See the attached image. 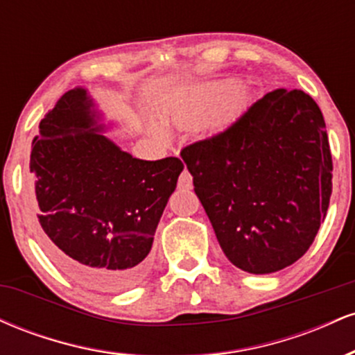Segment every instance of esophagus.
Returning <instances> with one entry per match:
<instances>
[{
    "instance_id": "1",
    "label": "esophagus",
    "mask_w": 355,
    "mask_h": 355,
    "mask_svg": "<svg viewBox=\"0 0 355 355\" xmlns=\"http://www.w3.org/2000/svg\"><path fill=\"white\" fill-rule=\"evenodd\" d=\"M191 187H193V178H191L189 170H183V172L180 173V177H178V189L190 190Z\"/></svg>"
}]
</instances>
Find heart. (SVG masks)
<instances>
[{
	"label": "heart",
	"mask_w": 355,
	"mask_h": 355,
	"mask_svg": "<svg viewBox=\"0 0 355 355\" xmlns=\"http://www.w3.org/2000/svg\"><path fill=\"white\" fill-rule=\"evenodd\" d=\"M237 85L209 83L191 88L170 108V118L180 126H195L205 121L210 128L230 125L240 110V96L232 95Z\"/></svg>",
	"instance_id": "obj_1"
}]
</instances>
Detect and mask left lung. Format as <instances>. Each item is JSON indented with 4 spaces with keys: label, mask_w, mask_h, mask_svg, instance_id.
<instances>
[{
    "label": "left lung",
    "mask_w": 355,
    "mask_h": 355,
    "mask_svg": "<svg viewBox=\"0 0 355 355\" xmlns=\"http://www.w3.org/2000/svg\"><path fill=\"white\" fill-rule=\"evenodd\" d=\"M180 155L235 267L272 274L309 250L332 193L331 146L311 95L274 89Z\"/></svg>",
    "instance_id": "left-lung-1"
}]
</instances>
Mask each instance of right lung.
<instances>
[{
    "label": "right lung",
    "mask_w": 355,
    "mask_h": 355,
    "mask_svg": "<svg viewBox=\"0 0 355 355\" xmlns=\"http://www.w3.org/2000/svg\"><path fill=\"white\" fill-rule=\"evenodd\" d=\"M85 88H73L40 121L31 145L36 227L64 274L118 292L146 274L153 235L177 189L180 158L140 160L101 132Z\"/></svg>",
    "instance_id": "obj_1"
}]
</instances>
